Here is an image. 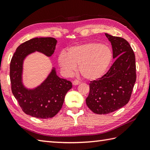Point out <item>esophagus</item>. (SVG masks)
<instances>
[{
	"label": "esophagus",
	"instance_id": "34e87169",
	"mask_svg": "<svg viewBox=\"0 0 150 150\" xmlns=\"http://www.w3.org/2000/svg\"><path fill=\"white\" fill-rule=\"evenodd\" d=\"M80 83H81L80 82H79V81H77V80H75L73 82V85H78V84H79Z\"/></svg>",
	"mask_w": 150,
	"mask_h": 150
}]
</instances>
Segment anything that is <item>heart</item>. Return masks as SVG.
<instances>
[{
  "instance_id": "b5f03b06",
  "label": "heart",
  "mask_w": 150,
  "mask_h": 150,
  "mask_svg": "<svg viewBox=\"0 0 150 150\" xmlns=\"http://www.w3.org/2000/svg\"><path fill=\"white\" fill-rule=\"evenodd\" d=\"M109 46L89 42L70 47L67 53L62 52L58 62L64 73L71 75L78 66L79 73L87 80L93 81L103 76L112 60Z\"/></svg>"
}]
</instances>
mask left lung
<instances>
[{"label":"left lung","mask_w":150,"mask_h":150,"mask_svg":"<svg viewBox=\"0 0 150 150\" xmlns=\"http://www.w3.org/2000/svg\"><path fill=\"white\" fill-rule=\"evenodd\" d=\"M116 60L106 74L90 81L86 99L88 107L96 114H105L123 107L129 101L136 81L135 56L127 41L108 34Z\"/></svg>","instance_id":"1"}]
</instances>
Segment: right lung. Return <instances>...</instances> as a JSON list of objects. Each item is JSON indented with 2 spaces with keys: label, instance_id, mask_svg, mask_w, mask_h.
Listing matches in <instances>:
<instances>
[{
  "label": "right lung",
  "instance_id": "obj_1",
  "mask_svg": "<svg viewBox=\"0 0 150 150\" xmlns=\"http://www.w3.org/2000/svg\"><path fill=\"white\" fill-rule=\"evenodd\" d=\"M57 43L54 38H33L21 44L11 60L10 76L13 94L23 112L37 118H51L59 112L72 83L58 77L52 67L43 83L34 88H28L23 83V62L28 55L36 51L51 57Z\"/></svg>",
  "mask_w": 150,
  "mask_h": 150
}]
</instances>
